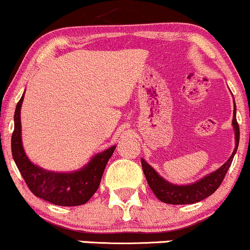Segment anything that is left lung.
Masks as SVG:
<instances>
[{
    "label": "left lung",
    "instance_id": "obj_1",
    "mask_svg": "<svg viewBox=\"0 0 250 250\" xmlns=\"http://www.w3.org/2000/svg\"><path fill=\"white\" fill-rule=\"evenodd\" d=\"M233 127L235 130V149L225 165H222L217 170L206 175L203 179L196 181L195 183L186 186H177L166 181L160 176L151 166H149L145 160L141 159L142 169L145 173L146 179L153 193L160 201L169 205H191V203L200 202L206 197L210 196L220 187L225 179L227 171L233 162L234 155L236 154L237 147L240 141V128L236 121V107L234 103V114H233Z\"/></svg>",
    "mask_w": 250,
    "mask_h": 250
}]
</instances>
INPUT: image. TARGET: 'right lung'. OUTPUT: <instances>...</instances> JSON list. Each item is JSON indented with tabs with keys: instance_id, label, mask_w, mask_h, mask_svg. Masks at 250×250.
<instances>
[{
	"instance_id": "1",
	"label": "right lung",
	"mask_w": 250,
	"mask_h": 250,
	"mask_svg": "<svg viewBox=\"0 0 250 250\" xmlns=\"http://www.w3.org/2000/svg\"><path fill=\"white\" fill-rule=\"evenodd\" d=\"M24 94L17 103L11 135V153L20 173L28 188L35 196L56 206L84 205L95 194L101 182L103 171L116 146L96 154L88 165L74 173H55L37 167L24 153L21 139V105Z\"/></svg>"
}]
</instances>
